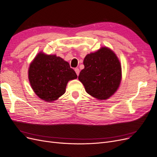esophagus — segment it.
I'll return each mask as SVG.
<instances>
[{
	"label": "esophagus",
	"instance_id": "esophagus-1",
	"mask_svg": "<svg viewBox=\"0 0 157 157\" xmlns=\"http://www.w3.org/2000/svg\"><path fill=\"white\" fill-rule=\"evenodd\" d=\"M75 72H76V73H77V76H78V75H79V73H80L79 69H78V68H75Z\"/></svg>",
	"mask_w": 157,
	"mask_h": 157
}]
</instances>
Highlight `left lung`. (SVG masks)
Segmentation results:
<instances>
[{"mask_svg": "<svg viewBox=\"0 0 157 157\" xmlns=\"http://www.w3.org/2000/svg\"><path fill=\"white\" fill-rule=\"evenodd\" d=\"M83 63L84 68L80 72L78 80L86 92L100 100L108 99L113 95L122 77L121 65L114 52L103 47L87 55Z\"/></svg>", "mask_w": 157, "mask_h": 157, "instance_id": "left-lung-1", "label": "left lung"}]
</instances>
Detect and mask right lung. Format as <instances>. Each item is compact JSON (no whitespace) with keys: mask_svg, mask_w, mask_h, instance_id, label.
<instances>
[{"mask_svg":"<svg viewBox=\"0 0 157 157\" xmlns=\"http://www.w3.org/2000/svg\"><path fill=\"white\" fill-rule=\"evenodd\" d=\"M28 78L37 96L53 102L63 95L68 81L77 78V75L62 58L40 53L30 64Z\"/></svg>","mask_w":157,"mask_h":157,"instance_id":"right-lung-1","label":"right lung"}]
</instances>
